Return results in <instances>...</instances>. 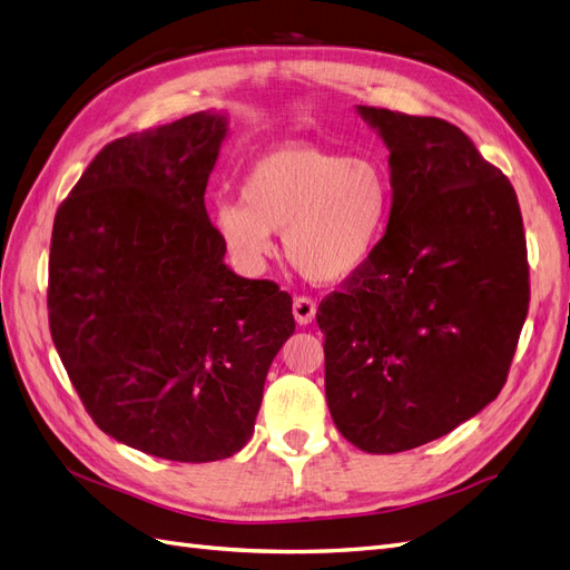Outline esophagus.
<instances>
[{
	"instance_id": "34e87169",
	"label": "esophagus",
	"mask_w": 570,
	"mask_h": 570,
	"mask_svg": "<svg viewBox=\"0 0 570 570\" xmlns=\"http://www.w3.org/2000/svg\"><path fill=\"white\" fill-rule=\"evenodd\" d=\"M292 314H295L299 325H308L316 316V302L312 297H297L295 304H292Z\"/></svg>"
}]
</instances>
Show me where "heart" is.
I'll use <instances>...</instances> for the list:
<instances>
[{
	"label": "heart",
	"mask_w": 570,
	"mask_h": 570,
	"mask_svg": "<svg viewBox=\"0 0 570 570\" xmlns=\"http://www.w3.org/2000/svg\"><path fill=\"white\" fill-rule=\"evenodd\" d=\"M239 199L214 206L216 235L237 268L258 273L283 233L287 262L308 281L337 285L364 268L387 230L392 180L371 154L292 142L262 154Z\"/></svg>",
	"instance_id": "heart-1"
}]
</instances>
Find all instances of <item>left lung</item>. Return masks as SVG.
Masks as SVG:
<instances>
[{
	"mask_svg": "<svg viewBox=\"0 0 570 570\" xmlns=\"http://www.w3.org/2000/svg\"><path fill=\"white\" fill-rule=\"evenodd\" d=\"M356 114L390 149L392 214L316 323L337 430L394 454L452 433L502 392L530 302L525 235L509 178L456 126Z\"/></svg>",
	"mask_w": 570,
	"mask_h": 570,
	"instance_id": "8db88e82",
	"label": "left lung"
}]
</instances>
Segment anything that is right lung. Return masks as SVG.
I'll return each instance as SVG.
<instances>
[{
	"label": "right lung",
	"instance_id": "add662e5",
	"mask_svg": "<svg viewBox=\"0 0 570 570\" xmlns=\"http://www.w3.org/2000/svg\"><path fill=\"white\" fill-rule=\"evenodd\" d=\"M228 137L199 111L101 149L59 206L49 327L92 421L168 461L228 459L254 433L292 299L223 262L204 206Z\"/></svg>",
	"mask_w": 570,
	"mask_h": 570
}]
</instances>
